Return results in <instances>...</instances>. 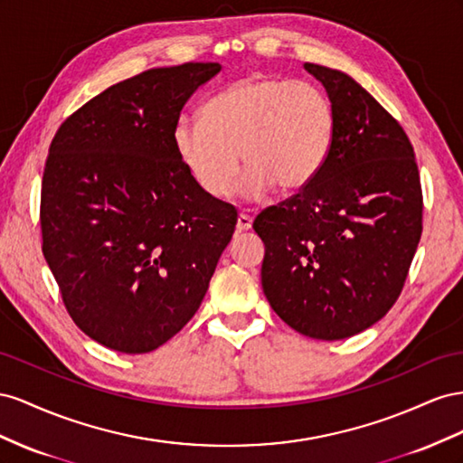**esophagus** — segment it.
<instances>
[{
	"label": "esophagus",
	"instance_id": "1",
	"mask_svg": "<svg viewBox=\"0 0 463 463\" xmlns=\"http://www.w3.org/2000/svg\"><path fill=\"white\" fill-rule=\"evenodd\" d=\"M236 229H239L241 232H242V231H248V229H252V217L246 215V213H241V215H239V221H236Z\"/></svg>",
	"mask_w": 463,
	"mask_h": 463
}]
</instances>
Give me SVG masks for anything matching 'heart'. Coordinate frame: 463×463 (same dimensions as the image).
<instances>
[{
	"mask_svg": "<svg viewBox=\"0 0 463 463\" xmlns=\"http://www.w3.org/2000/svg\"><path fill=\"white\" fill-rule=\"evenodd\" d=\"M335 128V109L320 87L258 73L211 97L202 120L180 116L173 145L195 186L213 200L231 194L239 155L246 166L241 190L261 197L273 186L283 194L308 186L334 147Z\"/></svg>",
	"mask_w": 463,
	"mask_h": 463,
	"instance_id": "1",
	"label": "heart"
}]
</instances>
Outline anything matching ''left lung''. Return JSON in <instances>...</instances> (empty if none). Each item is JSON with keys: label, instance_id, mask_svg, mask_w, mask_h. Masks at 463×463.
<instances>
[{"label": "left lung", "instance_id": "1", "mask_svg": "<svg viewBox=\"0 0 463 463\" xmlns=\"http://www.w3.org/2000/svg\"><path fill=\"white\" fill-rule=\"evenodd\" d=\"M335 109V139L314 180L263 209L261 287L298 334L337 341L395 305L422 232L413 145L382 104L337 70L305 63Z\"/></svg>", "mask_w": 463, "mask_h": 463}]
</instances>
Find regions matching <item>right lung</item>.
<instances>
[{"label":"right lung","instance_id":"add662e5","mask_svg":"<svg viewBox=\"0 0 463 463\" xmlns=\"http://www.w3.org/2000/svg\"><path fill=\"white\" fill-rule=\"evenodd\" d=\"M213 61L155 68L102 90L58 128L41 190L43 254L65 310L100 345L141 354L200 308L234 205L195 186L173 128Z\"/></svg>","mask_w":463,"mask_h":463}]
</instances>
